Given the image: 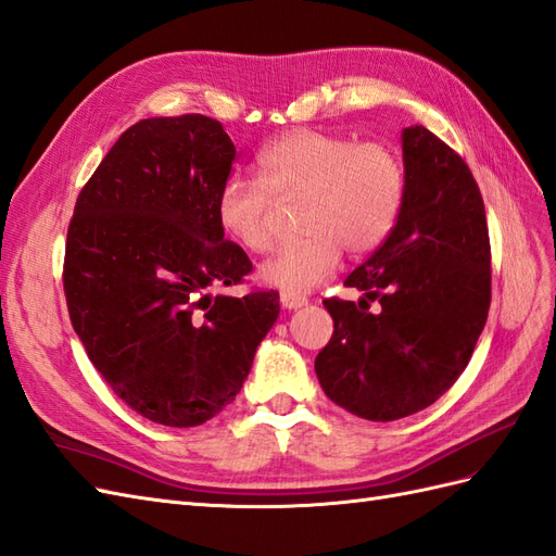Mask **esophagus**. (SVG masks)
Instances as JSON below:
<instances>
[{"label": "esophagus", "mask_w": 556, "mask_h": 556, "mask_svg": "<svg viewBox=\"0 0 556 556\" xmlns=\"http://www.w3.org/2000/svg\"><path fill=\"white\" fill-rule=\"evenodd\" d=\"M279 303H281V307H287V309H298V307L307 305V298H305V295H295V293L281 291V295H279Z\"/></svg>", "instance_id": "34e87169"}]
</instances>
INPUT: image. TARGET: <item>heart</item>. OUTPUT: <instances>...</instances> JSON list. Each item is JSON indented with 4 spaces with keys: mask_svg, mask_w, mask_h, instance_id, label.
I'll list each match as a JSON object with an SVG mask.
<instances>
[{
    "mask_svg": "<svg viewBox=\"0 0 556 556\" xmlns=\"http://www.w3.org/2000/svg\"><path fill=\"white\" fill-rule=\"evenodd\" d=\"M261 180L235 176L216 202L220 230L251 253L273 247L277 202L301 208V237L261 265V279L307 293L329 279L343 249L364 255L388 239L400 218L404 168L380 142L324 131H289L258 154Z\"/></svg>",
    "mask_w": 556,
    "mask_h": 556,
    "instance_id": "obj_1",
    "label": "heart"
}]
</instances>
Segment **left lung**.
I'll return each instance as SVG.
<instances>
[{
  "instance_id": "obj_1",
  "label": "left lung",
  "mask_w": 556,
  "mask_h": 556,
  "mask_svg": "<svg viewBox=\"0 0 556 556\" xmlns=\"http://www.w3.org/2000/svg\"><path fill=\"white\" fill-rule=\"evenodd\" d=\"M404 199L392 232L345 287L368 311L329 298L333 336L319 386L350 414L388 422L434 404L472 357L491 305L486 211L472 170L425 126L402 131Z\"/></svg>"
}]
</instances>
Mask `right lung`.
<instances>
[{
	"mask_svg": "<svg viewBox=\"0 0 556 556\" xmlns=\"http://www.w3.org/2000/svg\"><path fill=\"white\" fill-rule=\"evenodd\" d=\"M237 156L204 115L129 126L77 197L63 287L96 371L136 414L166 427L218 416L244 386L279 295H213L251 273L216 202Z\"/></svg>",
	"mask_w": 556,
	"mask_h": 556,
	"instance_id": "1",
	"label": "right lung"
}]
</instances>
